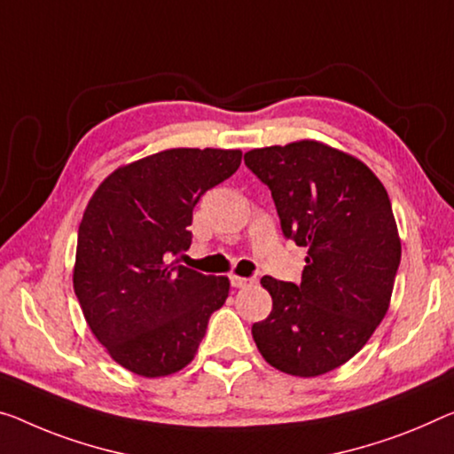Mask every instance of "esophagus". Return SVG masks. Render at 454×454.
<instances>
[{
    "mask_svg": "<svg viewBox=\"0 0 454 454\" xmlns=\"http://www.w3.org/2000/svg\"><path fill=\"white\" fill-rule=\"evenodd\" d=\"M255 280L254 278H241V276H231V284L235 286V288H246V286H251Z\"/></svg>",
    "mask_w": 454,
    "mask_h": 454,
    "instance_id": "esophagus-1",
    "label": "esophagus"
}]
</instances>
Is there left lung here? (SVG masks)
I'll list each match as a JSON object with an SVG mask.
<instances>
[{
  "mask_svg": "<svg viewBox=\"0 0 454 454\" xmlns=\"http://www.w3.org/2000/svg\"><path fill=\"white\" fill-rule=\"evenodd\" d=\"M246 164L284 237L309 249L298 286L262 278L271 312L251 334L271 367L317 378L359 353L389 309L402 257L392 203L361 160L315 139L249 150Z\"/></svg>",
  "mask_w": 454,
  "mask_h": 454,
  "instance_id": "8db88e82",
  "label": "left lung"
}]
</instances>
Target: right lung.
<instances>
[{
    "instance_id": "obj_1",
    "label": "right lung",
    "mask_w": 454,
    "mask_h": 454,
    "mask_svg": "<svg viewBox=\"0 0 454 454\" xmlns=\"http://www.w3.org/2000/svg\"><path fill=\"white\" fill-rule=\"evenodd\" d=\"M241 150L172 148L103 180L82 215L74 294L111 359L144 378L194 359L229 278L170 262L191 247L192 208L239 168Z\"/></svg>"
}]
</instances>
